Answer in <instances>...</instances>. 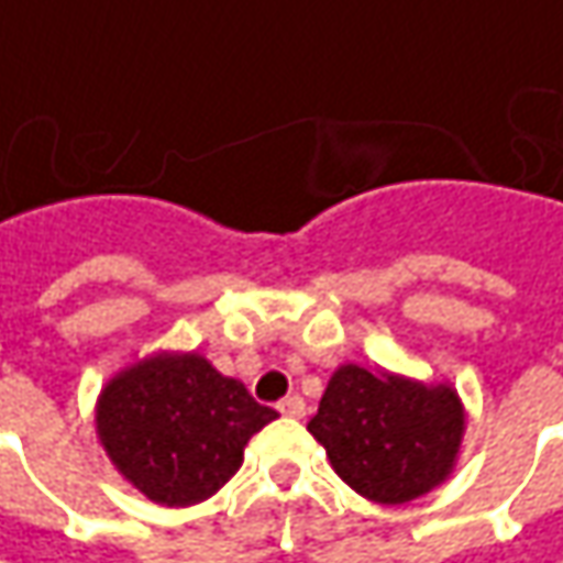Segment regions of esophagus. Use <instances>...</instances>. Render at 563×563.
<instances>
[{
	"label": "esophagus",
	"mask_w": 563,
	"mask_h": 563,
	"mask_svg": "<svg viewBox=\"0 0 563 563\" xmlns=\"http://www.w3.org/2000/svg\"><path fill=\"white\" fill-rule=\"evenodd\" d=\"M278 410H282L285 417H294V420H300V417L307 413V404H303V398L291 395V398L278 400Z\"/></svg>",
	"instance_id": "34e87169"
}]
</instances>
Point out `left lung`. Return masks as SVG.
<instances>
[{"label":"left lung","instance_id":"obj_1","mask_svg":"<svg viewBox=\"0 0 563 563\" xmlns=\"http://www.w3.org/2000/svg\"><path fill=\"white\" fill-rule=\"evenodd\" d=\"M335 473L376 505L413 501L451 476L464 404L451 385L338 366L310 426Z\"/></svg>","mask_w":563,"mask_h":563}]
</instances>
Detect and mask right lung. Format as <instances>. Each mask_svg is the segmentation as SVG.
I'll use <instances>...</instances> for the list:
<instances>
[{
	"label": "right lung",
	"mask_w": 563,
	"mask_h": 563,
	"mask_svg": "<svg viewBox=\"0 0 563 563\" xmlns=\"http://www.w3.org/2000/svg\"><path fill=\"white\" fill-rule=\"evenodd\" d=\"M278 417L200 354H153L109 378L97 435L121 476L156 505L206 501L244 464V444Z\"/></svg>",
	"instance_id": "obj_1"
}]
</instances>
